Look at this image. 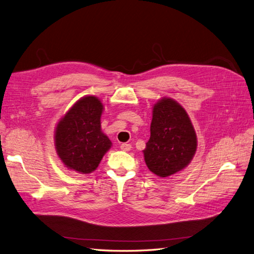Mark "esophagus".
<instances>
[{
	"instance_id": "34e87169",
	"label": "esophagus",
	"mask_w": 254,
	"mask_h": 254,
	"mask_svg": "<svg viewBox=\"0 0 254 254\" xmlns=\"http://www.w3.org/2000/svg\"><path fill=\"white\" fill-rule=\"evenodd\" d=\"M120 147H121V149H122L123 151H129L130 148H131V145L127 144V143H122Z\"/></svg>"
}]
</instances>
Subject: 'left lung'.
<instances>
[{
  "label": "left lung",
  "mask_w": 254,
  "mask_h": 254,
  "mask_svg": "<svg viewBox=\"0 0 254 254\" xmlns=\"http://www.w3.org/2000/svg\"><path fill=\"white\" fill-rule=\"evenodd\" d=\"M197 147L196 133L189 115L171 98L153 107L150 137L143 150L149 171L168 177L183 170L193 159Z\"/></svg>",
  "instance_id": "8db88e82"
}]
</instances>
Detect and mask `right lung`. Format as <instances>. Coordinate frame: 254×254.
<instances>
[{"mask_svg":"<svg viewBox=\"0 0 254 254\" xmlns=\"http://www.w3.org/2000/svg\"><path fill=\"white\" fill-rule=\"evenodd\" d=\"M103 104L94 96L76 103L56 128V150L61 161L78 173L95 171L106 151L111 147L109 137L101 130Z\"/></svg>","mask_w":254,"mask_h":254,"instance_id":"1","label":"right lung"}]
</instances>
